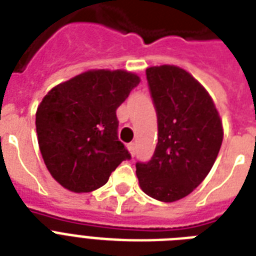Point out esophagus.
Returning a JSON list of instances; mask_svg holds the SVG:
<instances>
[{
	"label": "esophagus",
	"instance_id": "esophagus-1",
	"mask_svg": "<svg viewBox=\"0 0 256 256\" xmlns=\"http://www.w3.org/2000/svg\"><path fill=\"white\" fill-rule=\"evenodd\" d=\"M128 152H130V154H132V156H136V144H134V142L128 144Z\"/></svg>",
	"mask_w": 256,
	"mask_h": 256
}]
</instances>
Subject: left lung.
Wrapping results in <instances>:
<instances>
[{"mask_svg": "<svg viewBox=\"0 0 256 256\" xmlns=\"http://www.w3.org/2000/svg\"><path fill=\"white\" fill-rule=\"evenodd\" d=\"M158 116V144L136 176L144 194L175 202L195 190L214 164L223 126L207 90L186 70L174 65L146 69Z\"/></svg>", "mask_w": 256, "mask_h": 256, "instance_id": "left-lung-1", "label": "left lung"}]
</instances>
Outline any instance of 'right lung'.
Wrapping results in <instances>:
<instances>
[{
  "label": "right lung",
  "mask_w": 256,
  "mask_h": 256,
  "mask_svg": "<svg viewBox=\"0 0 256 256\" xmlns=\"http://www.w3.org/2000/svg\"><path fill=\"white\" fill-rule=\"evenodd\" d=\"M140 82L126 70H88L50 90L36 112L38 144L56 180L90 192L132 156L118 140L116 108Z\"/></svg>",
  "instance_id": "right-lung-1"
}]
</instances>
